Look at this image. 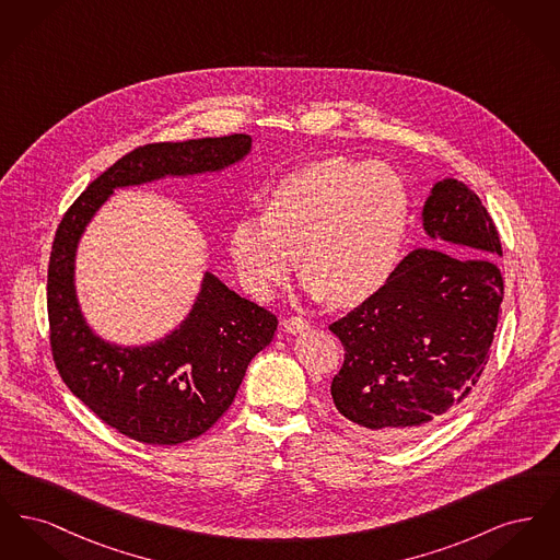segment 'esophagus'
<instances>
[{"mask_svg": "<svg viewBox=\"0 0 560 560\" xmlns=\"http://www.w3.org/2000/svg\"><path fill=\"white\" fill-rule=\"evenodd\" d=\"M283 327L288 334H302V331L311 329V323L302 317H290V319L283 320Z\"/></svg>", "mask_w": 560, "mask_h": 560, "instance_id": "34e87169", "label": "esophagus"}]
</instances>
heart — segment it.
<instances>
[{"mask_svg": "<svg viewBox=\"0 0 560 560\" xmlns=\"http://www.w3.org/2000/svg\"><path fill=\"white\" fill-rule=\"evenodd\" d=\"M409 195L380 161H315L277 180L265 213H243L229 231L241 285L272 298L300 262L313 298L357 304L380 292L399 267Z\"/></svg>", "mask_w": 560, "mask_h": 560, "instance_id": "1", "label": "heart"}]
</instances>
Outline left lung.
<instances>
[{"label":"left lung","mask_w":560,"mask_h":560,"mask_svg":"<svg viewBox=\"0 0 560 560\" xmlns=\"http://www.w3.org/2000/svg\"><path fill=\"white\" fill-rule=\"evenodd\" d=\"M422 226L468 254L409 252L380 292L329 325L347 350L334 405L384 443L418 439L470 395L504 300L502 243L477 192L455 178L436 183Z\"/></svg>","instance_id":"1"}]
</instances>
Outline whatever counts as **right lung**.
Masks as SVG:
<instances>
[{"label":"right lung","mask_w":560,"mask_h":560,"mask_svg":"<svg viewBox=\"0 0 560 560\" xmlns=\"http://www.w3.org/2000/svg\"><path fill=\"white\" fill-rule=\"evenodd\" d=\"M249 151L247 133L138 147L85 188L58 224L48 267L56 370L88 409L138 443L178 445L210 430L231 407L249 361L270 345L277 317L206 270L190 313L174 331L151 345H110L81 313V235L115 188L222 172Z\"/></svg>","instance_id":"right-lung-1"}]
</instances>
